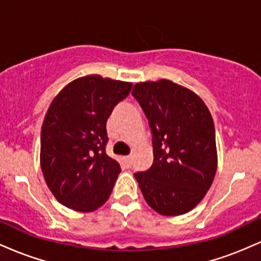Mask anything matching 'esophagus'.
<instances>
[{
  "label": "esophagus",
  "mask_w": 261,
  "mask_h": 261,
  "mask_svg": "<svg viewBox=\"0 0 261 261\" xmlns=\"http://www.w3.org/2000/svg\"><path fill=\"white\" fill-rule=\"evenodd\" d=\"M124 161L127 166H131V163H133V157H131V155H127V157L124 158Z\"/></svg>",
  "instance_id": "esophagus-1"
}]
</instances>
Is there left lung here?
I'll list each match as a JSON object with an SVG mask.
<instances>
[{
	"instance_id": "8db88e82",
	"label": "left lung",
	"mask_w": 261,
	"mask_h": 261,
	"mask_svg": "<svg viewBox=\"0 0 261 261\" xmlns=\"http://www.w3.org/2000/svg\"><path fill=\"white\" fill-rule=\"evenodd\" d=\"M133 95L148 119L153 164L135 173L146 202L178 216L203 199L217 170L215 125L196 93L169 80L136 83Z\"/></svg>"
}]
</instances>
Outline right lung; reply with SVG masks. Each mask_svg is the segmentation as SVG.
Segmentation results:
<instances>
[{"mask_svg": "<svg viewBox=\"0 0 261 261\" xmlns=\"http://www.w3.org/2000/svg\"><path fill=\"white\" fill-rule=\"evenodd\" d=\"M133 83L99 74L80 77L54 98L40 135V166L60 203L92 212L112 193L120 164L106 153L107 120Z\"/></svg>", "mask_w": 261, "mask_h": 261, "instance_id": "add662e5", "label": "right lung"}]
</instances>
